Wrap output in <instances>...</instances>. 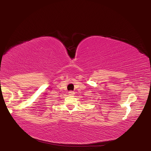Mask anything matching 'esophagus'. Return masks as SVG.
<instances>
[{
	"label": "esophagus",
	"mask_w": 151,
	"mask_h": 151,
	"mask_svg": "<svg viewBox=\"0 0 151 151\" xmlns=\"http://www.w3.org/2000/svg\"><path fill=\"white\" fill-rule=\"evenodd\" d=\"M68 94H69L70 96H73L74 94V91H69V92H68Z\"/></svg>",
	"instance_id": "34e87169"
}]
</instances>
